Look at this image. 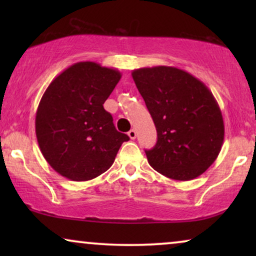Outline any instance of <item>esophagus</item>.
<instances>
[{
	"label": "esophagus",
	"instance_id": "34e87169",
	"mask_svg": "<svg viewBox=\"0 0 256 256\" xmlns=\"http://www.w3.org/2000/svg\"><path fill=\"white\" fill-rule=\"evenodd\" d=\"M128 136L130 138V140H135L136 138V132L135 129H132V130L128 132Z\"/></svg>",
	"mask_w": 256,
	"mask_h": 256
}]
</instances>
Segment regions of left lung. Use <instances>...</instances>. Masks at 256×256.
Segmentation results:
<instances>
[{"label":"left lung","mask_w":256,"mask_h":256,"mask_svg":"<svg viewBox=\"0 0 256 256\" xmlns=\"http://www.w3.org/2000/svg\"><path fill=\"white\" fill-rule=\"evenodd\" d=\"M157 130L146 150L150 166L176 180L204 174L218 157L225 127L219 104L204 82L172 66L132 72Z\"/></svg>","instance_id":"8db88e82"}]
</instances>
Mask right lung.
Returning a JSON list of instances; mask_svg holds the SVG:
<instances>
[{"label": "right lung", "instance_id": "obj_1", "mask_svg": "<svg viewBox=\"0 0 256 256\" xmlns=\"http://www.w3.org/2000/svg\"><path fill=\"white\" fill-rule=\"evenodd\" d=\"M120 79L118 70L79 62L44 92L36 113L37 141L44 158L62 177L85 182L100 176L129 140L104 108Z\"/></svg>", "mask_w": 256, "mask_h": 256}]
</instances>
